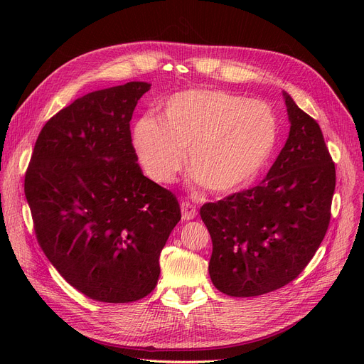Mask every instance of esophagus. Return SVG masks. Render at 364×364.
Masks as SVG:
<instances>
[{
  "instance_id": "esophagus-1",
  "label": "esophagus",
  "mask_w": 364,
  "mask_h": 364,
  "mask_svg": "<svg viewBox=\"0 0 364 364\" xmlns=\"http://www.w3.org/2000/svg\"><path fill=\"white\" fill-rule=\"evenodd\" d=\"M196 214H198L196 206L184 199L181 202V215H183V220H193L196 217Z\"/></svg>"
}]
</instances>
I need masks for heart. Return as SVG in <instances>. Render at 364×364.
Segmentation results:
<instances>
[{"instance_id":"obj_1","label":"heart","mask_w":364,"mask_h":364,"mask_svg":"<svg viewBox=\"0 0 364 364\" xmlns=\"http://www.w3.org/2000/svg\"><path fill=\"white\" fill-rule=\"evenodd\" d=\"M277 137L272 107L221 90H184L164 103L159 118H141L132 144L146 174L169 184L188 161L211 192H232L255 177Z\"/></svg>"}]
</instances>
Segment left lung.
Returning <instances> with one entry per match:
<instances>
[{"label": "left lung", "mask_w": 364, "mask_h": 364, "mask_svg": "<svg viewBox=\"0 0 364 364\" xmlns=\"http://www.w3.org/2000/svg\"><path fill=\"white\" fill-rule=\"evenodd\" d=\"M283 95L291 131L269 174L200 208L213 239L209 276L228 296H258L292 282L331 223L335 162L316 119Z\"/></svg>", "instance_id": "left-lung-1"}]
</instances>
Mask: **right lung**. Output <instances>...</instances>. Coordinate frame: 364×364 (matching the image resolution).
Returning a JSON list of instances; mask_svg holds the SVG:
<instances>
[{
    "label": "right lung",
    "instance_id": "1",
    "mask_svg": "<svg viewBox=\"0 0 364 364\" xmlns=\"http://www.w3.org/2000/svg\"><path fill=\"white\" fill-rule=\"evenodd\" d=\"M147 82L90 92L55 113L25 174L33 230L62 277L102 302H132L158 283L181 220L174 193L143 176L129 121Z\"/></svg>",
    "mask_w": 364,
    "mask_h": 364
}]
</instances>
